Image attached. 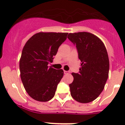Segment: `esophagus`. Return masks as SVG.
I'll return each instance as SVG.
<instances>
[{
  "mask_svg": "<svg viewBox=\"0 0 125 125\" xmlns=\"http://www.w3.org/2000/svg\"><path fill=\"white\" fill-rule=\"evenodd\" d=\"M69 71H64V73L65 74H68L69 73Z\"/></svg>",
  "mask_w": 125,
  "mask_h": 125,
  "instance_id": "34e87169",
  "label": "esophagus"
}]
</instances>
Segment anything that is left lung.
Masks as SVG:
<instances>
[{
	"instance_id": "left-lung-1",
	"label": "left lung",
	"mask_w": 125,
	"mask_h": 125,
	"mask_svg": "<svg viewBox=\"0 0 125 125\" xmlns=\"http://www.w3.org/2000/svg\"><path fill=\"white\" fill-rule=\"evenodd\" d=\"M68 38L76 46L81 66L78 73H72L71 95L81 103L91 102L101 93L108 79V52L103 42L91 33H69Z\"/></svg>"
}]
</instances>
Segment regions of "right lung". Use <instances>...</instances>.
I'll return each instance as SVG.
<instances>
[{"label": "right lung", "instance_id": "right-lung-1", "mask_svg": "<svg viewBox=\"0 0 125 125\" xmlns=\"http://www.w3.org/2000/svg\"><path fill=\"white\" fill-rule=\"evenodd\" d=\"M68 33L39 32L25 43L20 59L21 78L25 91L36 101L46 102L54 96L62 69L48 66Z\"/></svg>", "mask_w": 125, "mask_h": 125}]
</instances>
